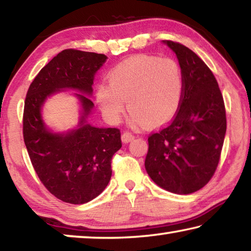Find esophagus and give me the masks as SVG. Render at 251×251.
<instances>
[{
    "label": "esophagus",
    "mask_w": 251,
    "mask_h": 251,
    "mask_svg": "<svg viewBox=\"0 0 251 251\" xmlns=\"http://www.w3.org/2000/svg\"><path fill=\"white\" fill-rule=\"evenodd\" d=\"M135 138V136L133 135V134H130V133H128V131H125L124 134L122 135V141L124 142L125 144H127V143H129V142H131L133 141V139Z\"/></svg>",
    "instance_id": "esophagus-1"
}]
</instances>
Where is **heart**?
<instances>
[{"label":"heart","instance_id":"b5f03b06","mask_svg":"<svg viewBox=\"0 0 251 251\" xmlns=\"http://www.w3.org/2000/svg\"><path fill=\"white\" fill-rule=\"evenodd\" d=\"M108 84L96 87V100L109 123L121 121L125 100L133 126L151 127L168 123L180 107L184 80L180 67L171 58L137 55L108 73Z\"/></svg>","mask_w":251,"mask_h":251}]
</instances>
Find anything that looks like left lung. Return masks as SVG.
<instances>
[{"label": "left lung", "mask_w": 251, "mask_h": 251, "mask_svg": "<svg viewBox=\"0 0 251 251\" xmlns=\"http://www.w3.org/2000/svg\"><path fill=\"white\" fill-rule=\"evenodd\" d=\"M163 43L176 54L184 94L174 121L148 137L145 168L163 189L187 195L202 188L218 166L226 110L217 80L202 59L176 42Z\"/></svg>", "instance_id": "8db88e82"}]
</instances>
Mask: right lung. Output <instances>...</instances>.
<instances>
[{"label":"right lung","mask_w":251,"mask_h":251,"mask_svg":"<svg viewBox=\"0 0 251 251\" xmlns=\"http://www.w3.org/2000/svg\"><path fill=\"white\" fill-rule=\"evenodd\" d=\"M107 56L64 50L36 75L26 94L23 137L32 165L49 192L62 201L79 205L103 192L112 177L110 161L122 147L117 128L95 127L88 123L94 104V77ZM75 90L81 106L78 126L54 132L44 123L46 100L57 92Z\"/></svg>","instance_id":"add662e5"}]
</instances>
